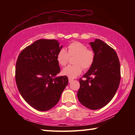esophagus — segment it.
Listing matches in <instances>:
<instances>
[{"mask_svg":"<svg viewBox=\"0 0 135 135\" xmlns=\"http://www.w3.org/2000/svg\"><path fill=\"white\" fill-rule=\"evenodd\" d=\"M73 81V79H70V78L68 79V81H69V83H71V82Z\"/></svg>","mask_w":135,"mask_h":135,"instance_id":"obj_1","label":"esophagus"}]
</instances>
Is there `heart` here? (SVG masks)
I'll list each match as a JSON object with an SVG mask.
<instances>
[{
  "instance_id": "1",
  "label": "heart",
  "mask_w": 135,
  "mask_h": 135,
  "mask_svg": "<svg viewBox=\"0 0 135 135\" xmlns=\"http://www.w3.org/2000/svg\"><path fill=\"white\" fill-rule=\"evenodd\" d=\"M70 56H76L74 59L75 65H68L62 71L64 76L74 79L82 73L83 68L88 70L93 65L95 54L93 51L88 49L86 45L79 42H74L68 45L67 52L64 49L59 50L56 56L57 62L61 66L67 64Z\"/></svg>"
}]
</instances>
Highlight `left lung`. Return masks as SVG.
Returning a JSON list of instances; mask_svg holds the SVG:
<instances>
[{
	"mask_svg": "<svg viewBox=\"0 0 135 135\" xmlns=\"http://www.w3.org/2000/svg\"><path fill=\"white\" fill-rule=\"evenodd\" d=\"M89 44L95 61L83 76L85 80H79L77 97L83 105L95 110L105 106L115 95L120 81V65L115 51L103 41L97 38Z\"/></svg>",
	"mask_w": 135,
	"mask_h": 135,
	"instance_id": "8db88e82",
	"label": "left lung"
}]
</instances>
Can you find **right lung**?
Masks as SVG:
<instances>
[{
	"label": "right lung",
	"mask_w": 135,
	"mask_h": 135,
	"mask_svg": "<svg viewBox=\"0 0 135 135\" xmlns=\"http://www.w3.org/2000/svg\"><path fill=\"white\" fill-rule=\"evenodd\" d=\"M62 47L56 40L40 39L22 50L18 57V89L27 103L38 111L53 108L68 83L67 76H56L61 70L56 56Z\"/></svg>",
	"instance_id": "right-lung-1"
}]
</instances>
